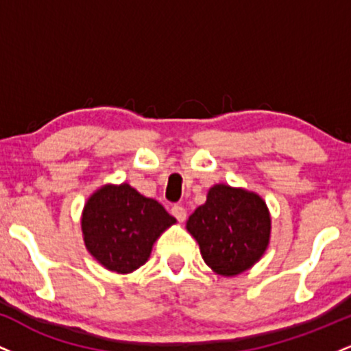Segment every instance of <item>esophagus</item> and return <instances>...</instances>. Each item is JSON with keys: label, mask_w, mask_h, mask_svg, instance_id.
<instances>
[{"label": "esophagus", "mask_w": 351, "mask_h": 351, "mask_svg": "<svg viewBox=\"0 0 351 351\" xmlns=\"http://www.w3.org/2000/svg\"><path fill=\"white\" fill-rule=\"evenodd\" d=\"M171 215L175 216L180 223H183V221L186 219V209H184V206H181V204H173Z\"/></svg>", "instance_id": "obj_1"}]
</instances>
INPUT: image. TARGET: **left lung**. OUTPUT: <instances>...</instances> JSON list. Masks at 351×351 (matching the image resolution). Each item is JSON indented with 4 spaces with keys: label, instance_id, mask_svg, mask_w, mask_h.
<instances>
[{
    "label": "left lung",
    "instance_id": "obj_1",
    "mask_svg": "<svg viewBox=\"0 0 351 351\" xmlns=\"http://www.w3.org/2000/svg\"><path fill=\"white\" fill-rule=\"evenodd\" d=\"M203 259L221 276H237L263 257L271 236V216L263 198L245 189L216 184L206 203L186 223Z\"/></svg>",
    "mask_w": 351,
    "mask_h": 351
}]
</instances>
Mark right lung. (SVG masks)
<instances>
[{"label":"right lung","mask_w":351,"mask_h":351,"mask_svg":"<svg viewBox=\"0 0 351 351\" xmlns=\"http://www.w3.org/2000/svg\"><path fill=\"white\" fill-rule=\"evenodd\" d=\"M176 219L158 201L145 198L130 184L100 188L82 213L88 252L108 271L128 274L150 257L153 243Z\"/></svg>","instance_id":"obj_1"}]
</instances>
